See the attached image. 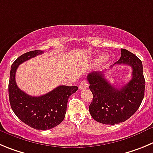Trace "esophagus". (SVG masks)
<instances>
[{"label": "esophagus", "instance_id": "obj_1", "mask_svg": "<svg viewBox=\"0 0 153 153\" xmlns=\"http://www.w3.org/2000/svg\"><path fill=\"white\" fill-rule=\"evenodd\" d=\"M88 87V83L87 82V81H83L80 83L79 85V89L82 90V89H86Z\"/></svg>", "mask_w": 153, "mask_h": 153}]
</instances>
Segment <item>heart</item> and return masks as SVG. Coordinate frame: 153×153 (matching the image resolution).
Instances as JSON below:
<instances>
[{"label":"heart","mask_w":153,"mask_h":153,"mask_svg":"<svg viewBox=\"0 0 153 153\" xmlns=\"http://www.w3.org/2000/svg\"><path fill=\"white\" fill-rule=\"evenodd\" d=\"M101 58H102V59H104V58H105V56H101Z\"/></svg>","instance_id":"obj_1"}]
</instances>
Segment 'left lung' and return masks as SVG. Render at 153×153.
Returning a JSON list of instances; mask_svg holds the SVG:
<instances>
[{
  "instance_id": "1",
  "label": "left lung",
  "mask_w": 153,
  "mask_h": 153,
  "mask_svg": "<svg viewBox=\"0 0 153 153\" xmlns=\"http://www.w3.org/2000/svg\"><path fill=\"white\" fill-rule=\"evenodd\" d=\"M115 64L132 67L131 80L121 88L107 82L104 71L91 72L87 77L93 94L89 112L94 120L104 124L126 121L138 110L144 97L145 78L141 60L130 51L121 49L120 59Z\"/></svg>"
}]
</instances>
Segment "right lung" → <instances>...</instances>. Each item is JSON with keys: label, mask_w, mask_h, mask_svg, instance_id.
<instances>
[{"label": "right lung", "mask_w": 153, "mask_h": 153, "mask_svg": "<svg viewBox=\"0 0 153 153\" xmlns=\"http://www.w3.org/2000/svg\"><path fill=\"white\" fill-rule=\"evenodd\" d=\"M42 53L43 51L41 50L30 51L15 60L10 68L8 91L10 104L16 116L30 127L46 130L62 122L66 113L68 97L75 93L78 88L62 85L39 97H33L20 90L15 80L18 66Z\"/></svg>", "instance_id": "add662e5"}]
</instances>
